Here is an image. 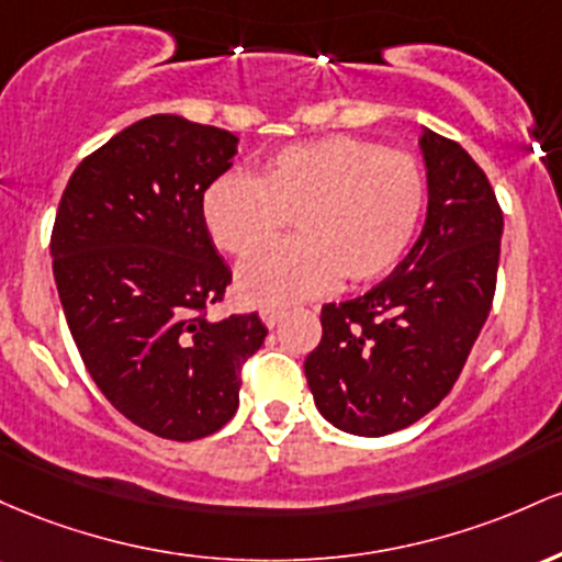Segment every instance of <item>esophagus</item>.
Wrapping results in <instances>:
<instances>
[{
	"instance_id": "1",
	"label": "esophagus",
	"mask_w": 562,
	"mask_h": 562,
	"mask_svg": "<svg viewBox=\"0 0 562 562\" xmlns=\"http://www.w3.org/2000/svg\"><path fill=\"white\" fill-rule=\"evenodd\" d=\"M283 311H279V307H268V311H262L260 313V318H262V324L268 326V329H273V326H279L281 324V318H283Z\"/></svg>"
}]
</instances>
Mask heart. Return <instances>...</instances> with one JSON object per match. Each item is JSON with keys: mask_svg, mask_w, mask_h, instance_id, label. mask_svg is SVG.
<instances>
[{"mask_svg": "<svg viewBox=\"0 0 562 562\" xmlns=\"http://www.w3.org/2000/svg\"><path fill=\"white\" fill-rule=\"evenodd\" d=\"M427 204V180L408 154L348 135L289 145L262 178L225 172L206 188L212 241L244 257L273 241L294 217L297 236L238 268L247 305L281 307L345 283H369L403 260Z\"/></svg>", "mask_w": 562, "mask_h": 562, "instance_id": "1", "label": "heart"}]
</instances>
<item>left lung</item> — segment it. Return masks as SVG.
<instances>
[{
    "label": "left lung",
    "mask_w": 562,
    "mask_h": 562,
    "mask_svg": "<svg viewBox=\"0 0 562 562\" xmlns=\"http://www.w3.org/2000/svg\"><path fill=\"white\" fill-rule=\"evenodd\" d=\"M427 217L387 279L321 311L305 358L315 408L339 430L380 438L432 412L462 374L488 318L504 217L483 169L422 127Z\"/></svg>",
    "instance_id": "1"
}]
</instances>
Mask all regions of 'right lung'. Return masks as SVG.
<instances>
[{
  "label": "right lung",
  "instance_id": "obj_1",
  "mask_svg": "<svg viewBox=\"0 0 562 562\" xmlns=\"http://www.w3.org/2000/svg\"><path fill=\"white\" fill-rule=\"evenodd\" d=\"M236 154L233 132L156 113L87 156L55 214V286L81 361L116 412L159 438L217 432L268 334L257 313L206 318L231 268L204 191Z\"/></svg>",
  "mask_w": 562,
  "mask_h": 562
}]
</instances>
